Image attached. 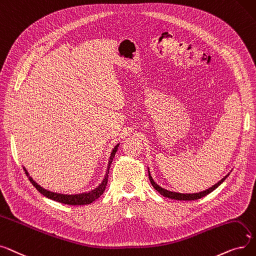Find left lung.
Segmentation results:
<instances>
[{"label": "left lung", "instance_id": "1", "mask_svg": "<svg viewBox=\"0 0 256 256\" xmlns=\"http://www.w3.org/2000/svg\"><path fill=\"white\" fill-rule=\"evenodd\" d=\"M148 173H149V179H150V182L151 184L153 186V188L160 192V194H162L164 197H166V198H170V199H174V200H184V201H192V200H197V199H200L204 196H206V194H208L210 192H212V190H214L218 186H220L221 184H223V181L229 176L226 175L224 178H222L220 181L218 182V184H216L214 186H212V188H210L208 190H203V192H194V194H181V192H171V190H164L162 188V186H158L156 182L153 180L151 174H150V171L148 168Z\"/></svg>", "mask_w": 256, "mask_h": 256}]
</instances>
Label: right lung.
Segmentation results:
<instances>
[{"label": "right lung", "mask_w": 256, "mask_h": 256, "mask_svg": "<svg viewBox=\"0 0 256 256\" xmlns=\"http://www.w3.org/2000/svg\"><path fill=\"white\" fill-rule=\"evenodd\" d=\"M118 144L116 147L114 148V150L112 151L110 157H109V162H108V166H107V171L105 174L104 179L102 180L101 184H99V186H96L94 190H92L88 192H82V194H58V192H53L48 190L44 188H42L40 186H38L36 182L32 179V177L29 175L28 171L26 170V168H24V171H25L26 175L28 176L29 180L31 184H33V186H35V188L38 190L42 194H44V197L60 202V203H64V204H68V205H85V204H90L92 203L94 200L98 199L101 194H103L106 186H107V180H108V174H109V168H110V164L114 160V157L118 151Z\"/></svg>", "instance_id": "add662e5"}]
</instances>
